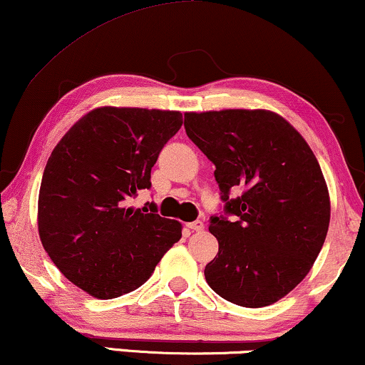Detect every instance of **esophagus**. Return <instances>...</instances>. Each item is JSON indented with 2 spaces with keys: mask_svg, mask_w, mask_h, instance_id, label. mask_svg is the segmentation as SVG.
Listing matches in <instances>:
<instances>
[{
  "mask_svg": "<svg viewBox=\"0 0 365 365\" xmlns=\"http://www.w3.org/2000/svg\"><path fill=\"white\" fill-rule=\"evenodd\" d=\"M187 228H190L191 232H201L205 228V225H203V222H200V220H197V222L187 223Z\"/></svg>",
  "mask_w": 365,
  "mask_h": 365,
  "instance_id": "esophagus-1",
  "label": "esophagus"
}]
</instances>
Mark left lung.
Returning a JSON list of instances; mask_svg holds the SVG:
<instances>
[{
	"mask_svg": "<svg viewBox=\"0 0 365 365\" xmlns=\"http://www.w3.org/2000/svg\"><path fill=\"white\" fill-rule=\"evenodd\" d=\"M184 128L217 168L225 203L210 218L218 254L206 264V282L238 307L276 303L307 277L328 232L330 196L317 157L267 110L186 113ZM235 189L242 192L230 198Z\"/></svg>",
	"mask_w": 365,
	"mask_h": 365,
	"instance_id": "obj_1",
	"label": "left lung"
}]
</instances>
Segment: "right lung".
Returning a JSON list of instances; mask_svg holds the SVG:
<instances>
[{
    "label": "right lung",
    "mask_w": 365,
    "mask_h": 365,
    "mask_svg": "<svg viewBox=\"0 0 365 365\" xmlns=\"http://www.w3.org/2000/svg\"><path fill=\"white\" fill-rule=\"evenodd\" d=\"M182 125L179 111L103 106L57 143L38 192V235L57 269L100 299L140 287L181 238V223L154 203L127 201L152 186L162 147Z\"/></svg>",
    "instance_id": "obj_1"
}]
</instances>
